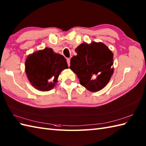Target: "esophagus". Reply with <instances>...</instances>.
<instances>
[{"label":"esophagus","mask_w":146,"mask_h":146,"mask_svg":"<svg viewBox=\"0 0 146 146\" xmlns=\"http://www.w3.org/2000/svg\"><path fill=\"white\" fill-rule=\"evenodd\" d=\"M67 63H68V66H70V58H67Z\"/></svg>","instance_id":"1"}]
</instances>
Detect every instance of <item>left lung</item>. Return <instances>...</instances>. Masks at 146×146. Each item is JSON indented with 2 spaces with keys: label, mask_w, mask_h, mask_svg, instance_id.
<instances>
[{
  "label": "left lung",
  "mask_w": 146,
  "mask_h": 146,
  "mask_svg": "<svg viewBox=\"0 0 146 146\" xmlns=\"http://www.w3.org/2000/svg\"><path fill=\"white\" fill-rule=\"evenodd\" d=\"M70 61V68L80 83L90 92H96L107 85L113 73V54L101 42L82 43Z\"/></svg>",
  "instance_id": "1"
}]
</instances>
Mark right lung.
I'll use <instances>...</instances> for the list:
<instances>
[{"label": "right lung", "mask_w": 146, "mask_h": 146, "mask_svg": "<svg viewBox=\"0 0 146 146\" xmlns=\"http://www.w3.org/2000/svg\"><path fill=\"white\" fill-rule=\"evenodd\" d=\"M67 68L66 60L63 56L49 48L28 55L25 61V71L29 82L42 92L53 88L60 73Z\"/></svg>", "instance_id": "1"}]
</instances>
